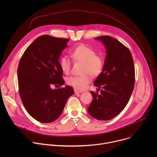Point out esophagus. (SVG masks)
Instances as JSON below:
<instances>
[{
  "label": "esophagus",
  "mask_w": 157,
  "mask_h": 157,
  "mask_svg": "<svg viewBox=\"0 0 157 157\" xmlns=\"http://www.w3.org/2000/svg\"><path fill=\"white\" fill-rule=\"evenodd\" d=\"M82 92L80 91H78V90H76V89H75V94H79V93H81Z\"/></svg>",
  "instance_id": "esophagus-1"
}]
</instances>
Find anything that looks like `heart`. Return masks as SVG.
<instances>
[{
    "label": "heart",
    "mask_w": 157,
    "mask_h": 157,
    "mask_svg": "<svg viewBox=\"0 0 157 157\" xmlns=\"http://www.w3.org/2000/svg\"><path fill=\"white\" fill-rule=\"evenodd\" d=\"M74 60L84 63L82 76H72L67 79V82L79 90L84 89L91 80V76L99 75L102 71L104 61L103 58L96 55V52L86 44H81L71 52ZM62 71L67 74L70 71L71 60L68 56H63L59 61Z\"/></svg>",
    "instance_id": "obj_1"
}]
</instances>
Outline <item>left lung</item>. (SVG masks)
Here are the masks:
<instances>
[{
    "mask_svg": "<svg viewBox=\"0 0 157 157\" xmlns=\"http://www.w3.org/2000/svg\"><path fill=\"white\" fill-rule=\"evenodd\" d=\"M106 50L104 68L94 82L101 90L99 95L91 91L93 99L88 113L101 121H109L123 110L133 90L135 68L130 50L122 43L109 36L95 38Z\"/></svg>",
    "mask_w": 157,
    "mask_h": 157,
    "instance_id": "obj_1",
    "label": "left lung"
}]
</instances>
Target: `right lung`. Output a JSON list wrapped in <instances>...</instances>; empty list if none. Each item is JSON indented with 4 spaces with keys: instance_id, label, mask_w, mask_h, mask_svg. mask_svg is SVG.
Segmentation results:
<instances>
[{
    "instance_id": "add662e5",
    "label": "right lung",
    "mask_w": 157,
    "mask_h": 157,
    "mask_svg": "<svg viewBox=\"0 0 157 157\" xmlns=\"http://www.w3.org/2000/svg\"><path fill=\"white\" fill-rule=\"evenodd\" d=\"M69 39L40 36L26 49L17 69L19 94L28 113L41 123H50L61 114L68 99L74 94L64 84L59 58Z\"/></svg>"
}]
</instances>
